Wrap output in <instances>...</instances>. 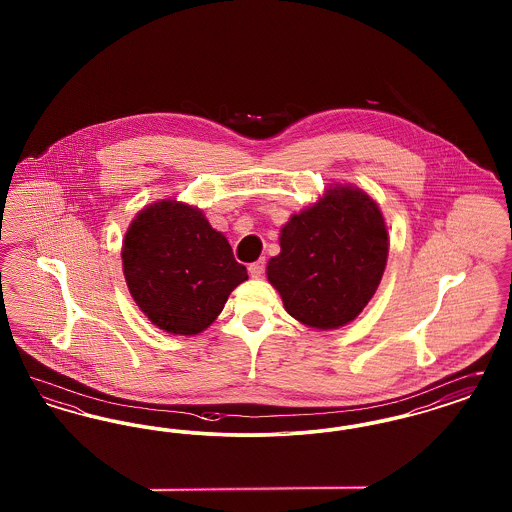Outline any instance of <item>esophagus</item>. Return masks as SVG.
<instances>
[{"label":"esophagus","mask_w":512,"mask_h":512,"mask_svg":"<svg viewBox=\"0 0 512 512\" xmlns=\"http://www.w3.org/2000/svg\"><path fill=\"white\" fill-rule=\"evenodd\" d=\"M265 268H267V261L265 259H259V261H255V263H251L247 270H249V274L253 276V278H261L263 274H265Z\"/></svg>","instance_id":"esophagus-1"}]
</instances>
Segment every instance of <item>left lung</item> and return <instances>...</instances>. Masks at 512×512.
Returning a JSON list of instances; mask_svg holds the SVG:
<instances>
[{"instance_id": "obj_1", "label": "left lung", "mask_w": 512, "mask_h": 512, "mask_svg": "<svg viewBox=\"0 0 512 512\" xmlns=\"http://www.w3.org/2000/svg\"><path fill=\"white\" fill-rule=\"evenodd\" d=\"M386 261L388 230L378 205L353 186H336L282 228L267 276L293 318L328 330L365 309Z\"/></svg>"}]
</instances>
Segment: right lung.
<instances>
[{
	"label": "right lung",
	"instance_id": "right-lung-1",
	"mask_svg": "<svg viewBox=\"0 0 512 512\" xmlns=\"http://www.w3.org/2000/svg\"><path fill=\"white\" fill-rule=\"evenodd\" d=\"M128 290L165 332L194 336L247 280L228 240L190 205L159 201L132 220L122 244Z\"/></svg>",
	"mask_w": 512,
	"mask_h": 512
}]
</instances>
